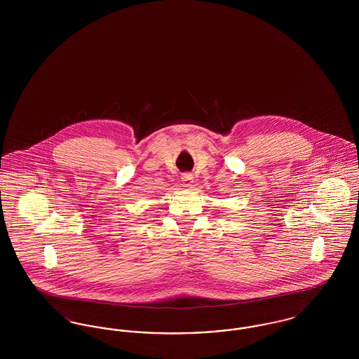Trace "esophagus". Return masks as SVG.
<instances>
[{
    "label": "esophagus",
    "mask_w": 359,
    "mask_h": 359,
    "mask_svg": "<svg viewBox=\"0 0 359 359\" xmlns=\"http://www.w3.org/2000/svg\"><path fill=\"white\" fill-rule=\"evenodd\" d=\"M182 180H183V183H184V186L188 187L191 183H192V175L191 173H183V176H182Z\"/></svg>",
    "instance_id": "1"
}]
</instances>
